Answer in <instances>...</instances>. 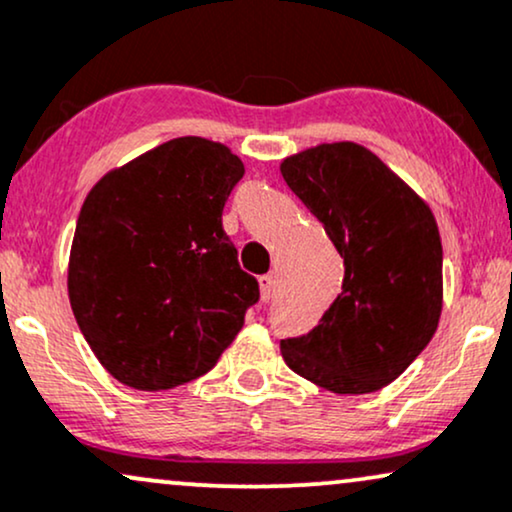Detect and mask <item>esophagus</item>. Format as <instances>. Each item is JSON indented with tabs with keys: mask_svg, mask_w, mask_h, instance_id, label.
<instances>
[{
	"mask_svg": "<svg viewBox=\"0 0 512 512\" xmlns=\"http://www.w3.org/2000/svg\"><path fill=\"white\" fill-rule=\"evenodd\" d=\"M257 283H260V298H262V303H269V300H272V295H274V288H276L274 276L264 274V276H260V279H257Z\"/></svg>",
	"mask_w": 512,
	"mask_h": 512,
	"instance_id": "esophagus-1",
	"label": "esophagus"
}]
</instances>
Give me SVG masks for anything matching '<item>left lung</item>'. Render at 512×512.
I'll use <instances>...</instances> for the list:
<instances>
[{
	"mask_svg": "<svg viewBox=\"0 0 512 512\" xmlns=\"http://www.w3.org/2000/svg\"><path fill=\"white\" fill-rule=\"evenodd\" d=\"M281 176L343 257V291L310 334L281 341L295 374L331 393L391 384L432 341L443 305V250L427 202L357 143H324Z\"/></svg>",
	"mask_w": 512,
	"mask_h": 512,
	"instance_id": "1",
	"label": "left lung"
}]
</instances>
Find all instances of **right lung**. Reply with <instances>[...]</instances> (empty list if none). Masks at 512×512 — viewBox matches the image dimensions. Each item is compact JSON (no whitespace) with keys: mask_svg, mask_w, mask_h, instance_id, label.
Segmentation results:
<instances>
[{"mask_svg":"<svg viewBox=\"0 0 512 512\" xmlns=\"http://www.w3.org/2000/svg\"><path fill=\"white\" fill-rule=\"evenodd\" d=\"M243 174L229 147L186 135L104 174L85 197L69 300L121 384L164 391L207 374L260 300L221 226Z\"/></svg>","mask_w":512,"mask_h":512,"instance_id":"right-lung-1","label":"right lung"}]
</instances>
